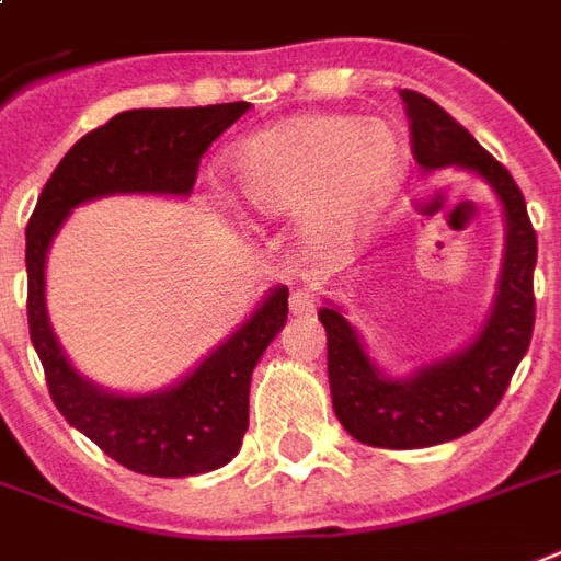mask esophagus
I'll use <instances>...</instances> for the list:
<instances>
[{"instance_id":"1","label":"esophagus","mask_w":561,"mask_h":561,"mask_svg":"<svg viewBox=\"0 0 561 561\" xmlns=\"http://www.w3.org/2000/svg\"><path fill=\"white\" fill-rule=\"evenodd\" d=\"M314 306H318V294H314V288L311 285H302V288L290 290V314H311L314 311Z\"/></svg>"}]
</instances>
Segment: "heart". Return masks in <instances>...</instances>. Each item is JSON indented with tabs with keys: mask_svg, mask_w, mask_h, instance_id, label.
Returning a JSON list of instances; mask_svg holds the SVG:
<instances>
[{
	"mask_svg": "<svg viewBox=\"0 0 561 561\" xmlns=\"http://www.w3.org/2000/svg\"><path fill=\"white\" fill-rule=\"evenodd\" d=\"M405 173L400 131L350 114L282 119L229 152L243 211L262 220L306 214V238L320 252L347 250L394 203Z\"/></svg>",
	"mask_w": 561,
	"mask_h": 561,
	"instance_id": "obj_1",
	"label": "heart"
}]
</instances>
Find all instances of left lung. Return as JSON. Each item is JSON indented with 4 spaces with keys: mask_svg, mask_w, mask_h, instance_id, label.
Here are the masks:
<instances>
[{
    "mask_svg": "<svg viewBox=\"0 0 561 561\" xmlns=\"http://www.w3.org/2000/svg\"><path fill=\"white\" fill-rule=\"evenodd\" d=\"M403 102L417 164L426 173L456 167L485 179L503 205L506 247L494 299L468 344L403 376L376 365L344 306L323 299L318 318L327 329L332 409L356 442L385 450L433 447L477 430L497 409L515 367L527 356L536 323L533 271L538 241L520 187L506 167L433 100L403 91Z\"/></svg>",
    "mask_w": 561,
    "mask_h": 561,
    "instance_id": "left-lung-1",
    "label": "left lung"
}]
</instances>
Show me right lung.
<instances>
[{"mask_svg":"<svg viewBox=\"0 0 561 561\" xmlns=\"http://www.w3.org/2000/svg\"><path fill=\"white\" fill-rule=\"evenodd\" d=\"M250 102L205 108H131L76 144L37 196L25 229L28 332L58 412L123 468L147 477H196L229 465L250 426L252 370L288 320V288L276 285L252 314L182 379L147 394H123L72 367L46 311V255L72 208L119 194L194 191L211 140Z\"/></svg>","mask_w":561,"mask_h":561,"instance_id":"1","label":"right lung"}]
</instances>
